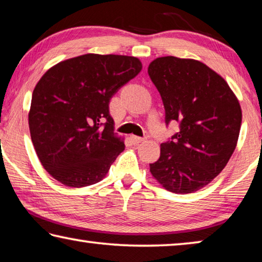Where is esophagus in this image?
<instances>
[{
  "label": "esophagus",
  "mask_w": 262,
  "mask_h": 262,
  "mask_svg": "<svg viewBox=\"0 0 262 262\" xmlns=\"http://www.w3.org/2000/svg\"><path fill=\"white\" fill-rule=\"evenodd\" d=\"M130 140L134 144H139V143H141V142L144 141V139H142V137H140V136H135V135H132Z\"/></svg>",
  "instance_id": "esophagus-1"
}]
</instances>
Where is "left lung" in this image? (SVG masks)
I'll return each mask as SVG.
<instances>
[{"label":"left lung","instance_id":"8db88e82","mask_svg":"<svg viewBox=\"0 0 262 262\" xmlns=\"http://www.w3.org/2000/svg\"><path fill=\"white\" fill-rule=\"evenodd\" d=\"M148 74L161 94L165 122L180 130L161 144L150 164L155 179L168 192H196L219 176L236 149L242 108L225 79L202 62L163 56Z\"/></svg>","mask_w":262,"mask_h":262}]
</instances>
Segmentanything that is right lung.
<instances>
[{
	"instance_id": "add662e5",
	"label": "right lung",
	"mask_w": 262,
	"mask_h": 262,
	"mask_svg": "<svg viewBox=\"0 0 262 262\" xmlns=\"http://www.w3.org/2000/svg\"><path fill=\"white\" fill-rule=\"evenodd\" d=\"M141 69L134 56L90 53L59 62L39 79L29 127L39 161L53 178L77 188L105 178L125 150L114 133L110 100Z\"/></svg>"
}]
</instances>
